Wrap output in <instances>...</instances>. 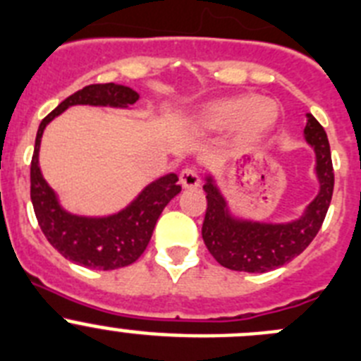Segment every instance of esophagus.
<instances>
[{
	"instance_id": "esophagus-1",
	"label": "esophagus",
	"mask_w": 361,
	"mask_h": 361,
	"mask_svg": "<svg viewBox=\"0 0 361 361\" xmlns=\"http://www.w3.org/2000/svg\"><path fill=\"white\" fill-rule=\"evenodd\" d=\"M180 183L183 188H196L200 187L201 180H200V174L194 167H185L180 174Z\"/></svg>"
}]
</instances>
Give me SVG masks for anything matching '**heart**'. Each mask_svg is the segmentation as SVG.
Wrapping results in <instances>:
<instances>
[{
  "label": "heart",
  "mask_w": 361,
  "mask_h": 361,
  "mask_svg": "<svg viewBox=\"0 0 361 361\" xmlns=\"http://www.w3.org/2000/svg\"><path fill=\"white\" fill-rule=\"evenodd\" d=\"M278 104L265 97L233 96L208 103L200 114V124L208 130H226L237 126L245 140L260 139L274 128L278 121Z\"/></svg>",
  "instance_id": "b5f03b06"
}]
</instances>
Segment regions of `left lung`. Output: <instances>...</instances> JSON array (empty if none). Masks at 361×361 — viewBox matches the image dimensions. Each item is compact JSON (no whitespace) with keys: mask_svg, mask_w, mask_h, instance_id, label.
I'll list each match as a JSON object with an SVG mask.
<instances>
[{"mask_svg":"<svg viewBox=\"0 0 361 361\" xmlns=\"http://www.w3.org/2000/svg\"><path fill=\"white\" fill-rule=\"evenodd\" d=\"M305 139L315 151V174L319 194L306 207L305 214L290 222H258L230 214L226 200L207 176V214L203 221V240L212 257L231 271L267 272L294 260L321 230L333 196L331 151L328 135L312 114H306Z\"/></svg>","mask_w":361,"mask_h":361,"instance_id":"left-lung-1","label":"left lung"}]
</instances>
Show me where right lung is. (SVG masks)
<instances>
[{
    "mask_svg": "<svg viewBox=\"0 0 361 361\" xmlns=\"http://www.w3.org/2000/svg\"><path fill=\"white\" fill-rule=\"evenodd\" d=\"M139 99L133 89L117 83H96L74 92L44 117L37 130L35 149L30 167V196L42 233L67 260L99 271H114L139 260L153 235L161 210L181 187L174 173L147 185L124 210L109 217H83L63 210L55 190L44 180L39 167V149L44 128L73 104L128 109Z\"/></svg>",
    "mask_w": 361,
    "mask_h": 361,
    "instance_id": "obj_1",
    "label": "right lung"
}]
</instances>
